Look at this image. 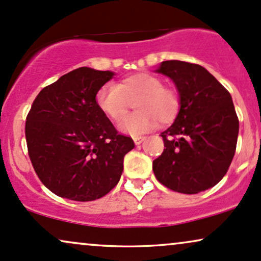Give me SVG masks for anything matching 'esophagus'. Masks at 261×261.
I'll return each instance as SVG.
<instances>
[{
	"instance_id": "esophagus-1",
	"label": "esophagus",
	"mask_w": 261,
	"mask_h": 261,
	"mask_svg": "<svg viewBox=\"0 0 261 261\" xmlns=\"http://www.w3.org/2000/svg\"><path fill=\"white\" fill-rule=\"evenodd\" d=\"M133 140H134V143H136V145H140V144L143 143L144 140H145V138H144V137H134Z\"/></svg>"
}]
</instances>
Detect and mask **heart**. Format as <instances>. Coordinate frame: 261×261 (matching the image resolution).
<instances>
[{"instance_id":"heart-1","label":"heart","mask_w":261,"mask_h":261,"mask_svg":"<svg viewBox=\"0 0 261 261\" xmlns=\"http://www.w3.org/2000/svg\"><path fill=\"white\" fill-rule=\"evenodd\" d=\"M134 101L138 111L125 119L130 102ZM96 105L111 121L125 119L120 124L123 133L140 136L155 129L159 121L169 123L174 120L180 100L178 93L170 87L162 86L159 77L139 72L124 79L120 85L106 83L102 86L96 93Z\"/></svg>"}]
</instances>
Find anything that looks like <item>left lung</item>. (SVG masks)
<instances>
[{"label":"left lung","mask_w":261,"mask_h":261,"mask_svg":"<svg viewBox=\"0 0 261 261\" xmlns=\"http://www.w3.org/2000/svg\"><path fill=\"white\" fill-rule=\"evenodd\" d=\"M156 72L174 82L180 109L174 123L161 133L166 149L152 162L155 176L181 194L213 188L226 174L236 151L240 123L232 98L197 64L167 60Z\"/></svg>","instance_id":"8db88e82"}]
</instances>
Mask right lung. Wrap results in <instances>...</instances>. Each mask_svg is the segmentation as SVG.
I'll use <instances>...</instances> for the list:
<instances>
[{"instance_id":"obj_1","label":"right lung","mask_w":261,"mask_h":261,"mask_svg":"<svg viewBox=\"0 0 261 261\" xmlns=\"http://www.w3.org/2000/svg\"><path fill=\"white\" fill-rule=\"evenodd\" d=\"M115 73L79 67L38 93L25 123L31 163L47 189L72 201H94L120 181L134 147L96 105Z\"/></svg>"}]
</instances>
